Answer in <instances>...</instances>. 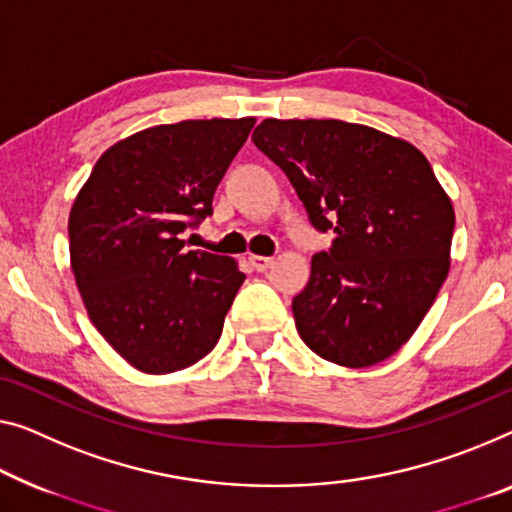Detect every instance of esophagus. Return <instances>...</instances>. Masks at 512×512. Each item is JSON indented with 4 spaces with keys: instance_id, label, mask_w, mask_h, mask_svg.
<instances>
[{
    "instance_id": "34e87169",
    "label": "esophagus",
    "mask_w": 512,
    "mask_h": 512,
    "mask_svg": "<svg viewBox=\"0 0 512 512\" xmlns=\"http://www.w3.org/2000/svg\"><path fill=\"white\" fill-rule=\"evenodd\" d=\"M250 264H253V269L255 271H259V273H264V271H269L271 266H273V257H262V255H250Z\"/></svg>"
}]
</instances>
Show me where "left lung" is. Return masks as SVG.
<instances>
[{"label":"left lung","instance_id":"8db88e82","mask_svg":"<svg viewBox=\"0 0 512 512\" xmlns=\"http://www.w3.org/2000/svg\"><path fill=\"white\" fill-rule=\"evenodd\" d=\"M271 158L317 232H333L294 296L301 340L347 368L384 361L411 338L451 266L453 204L409 142L338 119H264Z\"/></svg>","mask_w":512,"mask_h":512}]
</instances>
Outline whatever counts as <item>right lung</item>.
<instances>
[{
    "label": "right lung",
    "mask_w": 512,
    "mask_h": 512,
    "mask_svg": "<svg viewBox=\"0 0 512 512\" xmlns=\"http://www.w3.org/2000/svg\"><path fill=\"white\" fill-rule=\"evenodd\" d=\"M253 117L154 126L110 147L75 197L68 236L89 319L149 375L207 356L246 276L236 262L186 250L181 234L213 213V193Z\"/></svg>",
    "instance_id": "1"
}]
</instances>
